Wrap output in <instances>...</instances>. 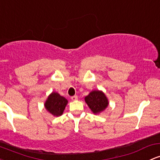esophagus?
<instances>
[{"label": "esophagus", "instance_id": "obj_1", "mask_svg": "<svg viewBox=\"0 0 160 160\" xmlns=\"http://www.w3.org/2000/svg\"><path fill=\"white\" fill-rule=\"evenodd\" d=\"M71 100H73V101H75V100L77 99V96H71Z\"/></svg>", "mask_w": 160, "mask_h": 160}]
</instances>
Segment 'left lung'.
<instances>
[{"mask_svg":"<svg viewBox=\"0 0 160 160\" xmlns=\"http://www.w3.org/2000/svg\"><path fill=\"white\" fill-rule=\"evenodd\" d=\"M86 103L95 115L101 113L108 107V99L102 90H92L84 98Z\"/></svg>","mask_w":160,"mask_h":160,"instance_id":"8db88e82","label":"left lung"}]
</instances>
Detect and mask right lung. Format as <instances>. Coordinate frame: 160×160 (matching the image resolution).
Returning <instances> with one entry per match:
<instances>
[{
	"label": "right lung",
	"mask_w": 160,
	"mask_h": 160,
	"mask_svg": "<svg viewBox=\"0 0 160 160\" xmlns=\"http://www.w3.org/2000/svg\"><path fill=\"white\" fill-rule=\"evenodd\" d=\"M68 101L64 96L56 92H52L45 102V109L49 113L56 117L61 116L64 112Z\"/></svg>",
	"instance_id": "1"
}]
</instances>
